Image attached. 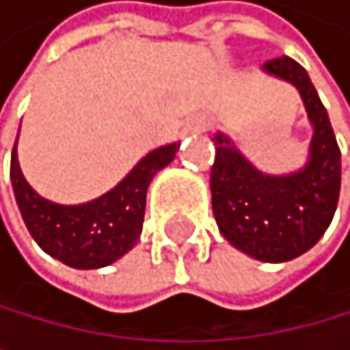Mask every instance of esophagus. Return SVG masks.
Masks as SVG:
<instances>
[{
    "label": "esophagus",
    "instance_id": "34e87169",
    "mask_svg": "<svg viewBox=\"0 0 350 350\" xmlns=\"http://www.w3.org/2000/svg\"><path fill=\"white\" fill-rule=\"evenodd\" d=\"M206 129V120L204 118H190V120L186 122V126H184V131L186 133H202Z\"/></svg>",
    "mask_w": 350,
    "mask_h": 350
}]
</instances>
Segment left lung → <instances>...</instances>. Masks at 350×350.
I'll list each match as a JSON object with an SVG mask.
<instances>
[{"instance_id": "obj_1", "label": "left lung", "mask_w": 350, "mask_h": 350, "mask_svg": "<svg viewBox=\"0 0 350 350\" xmlns=\"http://www.w3.org/2000/svg\"><path fill=\"white\" fill-rule=\"evenodd\" d=\"M263 70L300 92L313 126L307 164L289 175H267L226 133H215L210 190L221 234L252 258L282 263L305 254L327 232L340 199L342 162L329 113L305 68L280 56Z\"/></svg>"}]
</instances>
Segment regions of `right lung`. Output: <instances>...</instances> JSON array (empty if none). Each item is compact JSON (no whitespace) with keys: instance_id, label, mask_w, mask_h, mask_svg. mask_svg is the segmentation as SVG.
Listing matches in <instances>:
<instances>
[{"instance_id":"obj_1","label":"right lung","mask_w":350,"mask_h":350,"mask_svg":"<svg viewBox=\"0 0 350 350\" xmlns=\"http://www.w3.org/2000/svg\"><path fill=\"white\" fill-rule=\"evenodd\" d=\"M177 148L173 142L146 153L120 184L92 202L56 204L25 182L14 144L10 182L25 228L43 252L70 267L98 269L116 263L140 239L148 184L175 160Z\"/></svg>"}]
</instances>
